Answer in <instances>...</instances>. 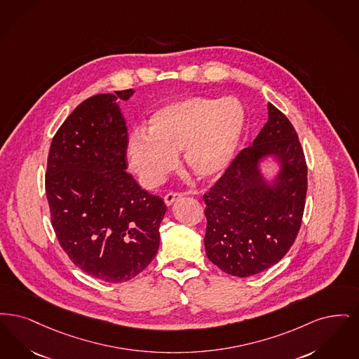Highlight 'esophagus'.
<instances>
[{
    "label": "esophagus",
    "mask_w": 359,
    "mask_h": 359,
    "mask_svg": "<svg viewBox=\"0 0 359 359\" xmlns=\"http://www.w3.org/2000/svg\"><path fill=\"white\" fill-rule=\"evenodd\" d=\"M182 197V194L181 193H175V191H170V193H168L166 196H165V203L168 205V206H170V205H172V203L174 201H177L178 198H181Z\"/></svg>",
    "instance_id": "34e87169"
}]
</instances>
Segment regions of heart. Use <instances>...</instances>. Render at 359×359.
I'll return each mask as SVG.
<instances>
[{"label":"heart","instance_id":"1","mask_svg":"<svg viewBox=\"0 0 359 359\" xmlns=\"http://www.w3.org/2000/svg\"><path fill=\"white\" fill-rule=\"evenodd\" d=\"M245 123L244 104L236 97H185L153 111L147 134H131L126 156L144 187L159 185L181 150L189 172L212 180L232 163Z\"/></svg>","mask_w":359,"mask_h":359}]
</instances>
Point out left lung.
Instances as JSON below:
<instances>
[{
    "label": "left lung",
    "mask_w": 359,
    "mask_h": 359,
    "mask_svg": "<svg viewBox=\"0 0 359 359\" xmlns=\"http://www.w3.org/2000/svg\"><path fill=\"white\" fill-rule=\"evenodd\" d=\"M266 156L281 170L272 183L259 172ZM307 194V163L288 118L268 103V122L219 181L203 194L205 250L221 271L238 278L279 263L297 238Z\"/></svg>",
    "instance_id": "obj_1"
}]
</instances>
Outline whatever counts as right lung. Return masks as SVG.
Segmentation results:
<instances>
[{"label": "right lung", "instance_id": "right-lung-1", "mask_svg": "<svg viewBox=\"0 0 359 359\" xmlns=\"http://www.w3.org/2000/svg\"><path fill=\"white\" fill-rule=\"evenodd\" d=\"M133 90L80 103L55 134L46 191L50 222L71 262L109 283L135 278L156 257L166 205L127 169L126 121L116 103Z\"/></svg>", "mask_w": 359, "mask_h": 359}]
</instances>
